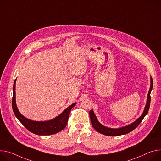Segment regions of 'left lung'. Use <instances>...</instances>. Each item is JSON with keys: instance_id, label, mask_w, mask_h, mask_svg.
<instances>
[{"instance_id": "obj_1", "label": "left lung", "mask_w": 161, "mask_h": 161, "mask_svg": "<svg viewBox=\"0 0 161 161\" xmlns=\"http://www.w3.org/2000/svg\"><path fill=\"white\" fill-rule=\"evenodd\" d=\"M152 88H153V80H152V77L150 76V90L148 93L147 104H146V105H145V107H144L142 114L136 121H135L133 123H131V124H130L128 125L122 126L120 128H108L103 125H101L99 122L93 110L91 109L89 112V115H90L91 123H92L93 128L97 131H98L99 133L107 136H121V135H125V134L130 132V131H131L132 130H134L141 123L143 118L147 115V114L148 112L150 105V99H151L150 93L152 90Z\"/></svg>"}]
</instances>
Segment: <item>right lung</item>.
<instances>
[{
  "label": "right lung",
  "instance_id": "add662e5",
  "mask_svg": "<svg viewBox=\"0 0 161 161\" xmlns=\"http://www.w3.org/2000/svg\"><path fill=\"white\" fill-rule=\"evenodd\" d=\"M17 79L14 80L13 91V96L12 99V108L13 112L20 122L31 132L38 136H49L56 134L62 131L67 125L69 116L71 109L74 107L76 103H75L65 109L56 118L44 121H36L29 119L20 114L17 104L15 96V83Z\"/></svg>",
  "mask_w": 161,
  "mask_h": 161
}]
</instances>
